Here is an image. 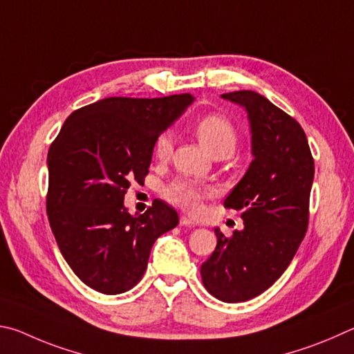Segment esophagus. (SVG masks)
Masks as SVG:
<instances>
[{
  "label": "esophagus",
  "instance_id": "1",
  "mask_svg": "<svg viewBox=\"0 0 354 354\" xmlns=\"http://www.w3.org/2000/svg\"><path fill=\"white\" fill-rule=\"evenodd\" d=\"M180 225H183V227H196L197 222L187 218V216H182V218H180Z\"/></svg>",
  "mask_w": 354,
  "mask_h": 354
}]
</instances>
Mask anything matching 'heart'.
Segmentation results:
<instances>
[{"label":"heart","instance_id":"b5f03b06","mask_svg":"<svg viewBox=\"0 0 354 354\" xmlns=\"http://www.w3.org/2000/svg\"><path fill=\"white\" fill-rule=\"evenodd\" d=\"M196 138L212 157H230L238 145V132L227 118L208 115L197 121L193 127ZM174 138L171 132L161 133L153 145V153L160 161L171 157ZM209 194L207 188L189 178H176L166 189L167 201L176 203L191 213H197L202 207L203 197Z\"/></svg>","mask_w":354,"mask_h":354}]
</instances>
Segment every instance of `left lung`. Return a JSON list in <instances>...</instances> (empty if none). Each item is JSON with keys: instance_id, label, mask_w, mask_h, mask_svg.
<instances>
[{"instance_id": "left-lung-1", "label": "left lung", "mask_w": 354, "mask_h": 354, "mask_svg": "<svg viewBox=\"0 0 354 354\" xmlns=\"http://www.w3.org/2000/svg\"><path fill=\"white\" fill-rule=\"evenodd\" d=\"M245 110L252 163L225 197L241 212L243 230L225 238L201 268L203 286L225 303L247 301L269 289L299 250L308 228L314 160L306 135L294 118L257 91L221 95Z\"/></svg>"}]
</instances>
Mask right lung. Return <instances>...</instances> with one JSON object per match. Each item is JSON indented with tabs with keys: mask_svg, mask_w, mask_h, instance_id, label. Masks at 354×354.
<instances>
[{
	"mask_svg": "<svg viewBox=\"0 0 354 354\" xmlns=\"http://www.w3.org/2000/svg\"><path fill=\"white\" fill-rule=\"evenodd\" d=\"M194 96L105 97L66 118L48 152L46 212L60 253L86 286L116 295L141 280L155 241L178 224L157 201L142 214L124 205L130 182H142L155 140Z\"/></svg>",
	"mask_w": 354,
	"mask_h": 354,
	"instance_id": "obj_1",
	"label": "right lung"
}]
</instances>
